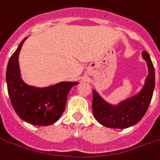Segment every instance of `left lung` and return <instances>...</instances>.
<instances>
[{
	"mask_svg": "<svg viewBox=\"0 0 160 160\" xmlns=\"http://www.w3.org/2000/svg\"><path fill=\"white\" fill-rule=\"evenodd\" d=\"M142 55L147 62L149 74L138 95L120 102L117 106H112L93 90V113L96 119L102 126L111 128H127L138 123L147 112L155 88V70L150 55L145 50Z\"/></svg>",
	"mask_w": 160,
	"mask_h": 160,
	"instance_id": "1",
	"label": "left lung"
}]
</instances>
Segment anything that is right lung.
Here are the masks:
<instances>
[{
    "label": "right lung",
    "instance_id": "add662e5",
    "mask_svg": "<svg viewBox=\"0 0 160 160\" xmlns=\"http://www.w3.org/2000/svg\"><path fill=\"white\" fill-rule=\"evenodd\" d=\"M25 39L20 42L8 61L6 72L8 96L21 119L36 126H48L61 117L70 89L78 83L60 82L44 88L26 85L21 79L18 65V55Z\"/></svg>",
    "mask_w": 160,
    "mask_h": 160
}]
</instances>
